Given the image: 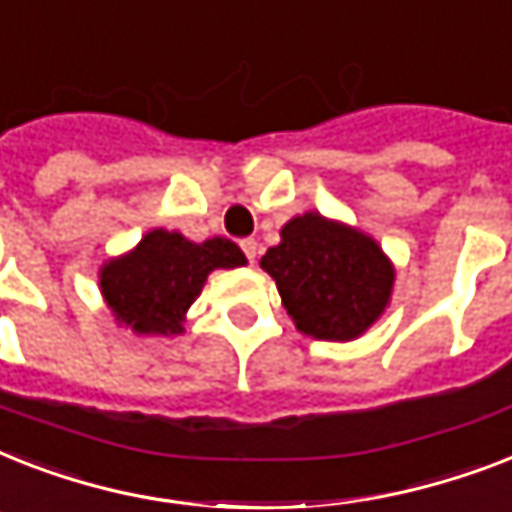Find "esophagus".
Segmentation results:
<instances>
[{
	"label": "esophagus",
	"instance_id": "esophagus-1",
	"mask_svg": "<svg viewBox=\"0 0 512 512\" xmlns=\"http://www.w3.org/2000/svg\"><path fill=\"white\" fill-rule=\"evenodd\" d=\"M240 248H243V253L248 256V261H256V253H259V243L253 240V237H245L243 243H240Z\"/></svg>",
	"mask_w": 512,
	"mask_h": 512
}]
</instances>
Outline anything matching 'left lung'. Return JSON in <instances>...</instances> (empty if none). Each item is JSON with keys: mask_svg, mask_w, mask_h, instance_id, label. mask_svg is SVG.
<instances>
[{"mask_svg": "<svg viewBox=\"0 0 512 512\" xmlns=\"http://www.w3.org/2000/svg\"><path fill=\"white\" fill-rule=\"evenodd\" d=\"M293 325L320 341H354L391 304L394 264L367 232L320 211L293 216L261 256Z\"/></svg>", "mask_w": 512, "mask_h": 512, "instance_id": "1", "label": "left lung"}]
</instances>
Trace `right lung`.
Listing matches in <instances>:
<instances>
[{"label":"right lung","instance_id":"obj_1","mask_svg":"<svg viewBox=\"0 0 512 512\" xmlns=\"http://www.w3.org/2000/svg\"><path fill=\"white\" fill-rule=\"evenodd\" d=\"M245 264V253L227 237L192 243L182 232L155 227L132 251L102 264L100 293L113 320L132 333L179 335L208 275Z\"/></svg>","mask_w":512,"mask_h":512}]
</instances>
